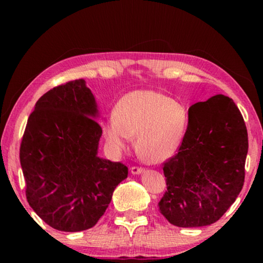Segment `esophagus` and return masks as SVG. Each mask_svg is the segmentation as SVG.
Listing matches in <instances>:
<instances>
[{"label":"esophagus","instance_id":"1","mask_svg":"<svg viewBox=\"0 0 263 263\" xmlns=\"http://www.w3.org/2000/svg\"><path fill=\"white\" fill-rule=\"evenodd\" d=\"M131 173L133 175H138V174H141V173H144V168L141 167H132L131 168Z\"/></svg>","mask_w":263,"mask_h":263}]
</instances>
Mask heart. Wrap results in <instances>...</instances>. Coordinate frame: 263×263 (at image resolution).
I'll return each mask as SVG.
<instances>
[{
	"label": "heart",
	"instance_id": "b5f03b06",
	"mask_svg": "<svg viewBox=\"0 0 263 263\" xmlns=\"http://www.w3.org/2000/svg\"><path fill=\"white\" fill-rule=\"evenodd\" d=\"M188 114L183 105L162 92L139 89L123 96L115 117L104 123L103 135L115 152L127 148L137 137L138 157L161 163L174 157L183 140Z\"/></svg>",
	"mask_w": 263,
	"mask_h": 263
}]
</instances>
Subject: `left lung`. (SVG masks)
<instances>
[{"instance_id": "left-lung-1", "label": "left lung", "mask_w": 263, "mask_h": 263, "mask_svg": "<svg viewBox=\"0 0 263 263\" xmlns=\"http://www.w3.org/2000/svg\"><path fill=\"white\" fill-rule=\"evenodd\" d=\"M190 122L176 155L163 163L167 191L159 210L179 228L216 222L245 181L248 136L233 100L212 96L189 108Z\"/></svg>"}]
</instances>
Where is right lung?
Here are the masks:
<instances>
[{
    "label": "right lung",
    "instance_id": "obj_1",
    "mask_svg": "<svg viewBox=\"0 0 263 263\" xmlns=\"http://www.w3.org/2000/svg\"><path fill=\"white\" fill-rule=\"evenodd\" d=\"M95 96L83 79L37 101L22 139L26 199L51 228L79 232L104 215L127 167L97 155L102 128Z\"/></svg>",
    "mask_w": 263,
    "mask_h": 263
}]
</instances>
